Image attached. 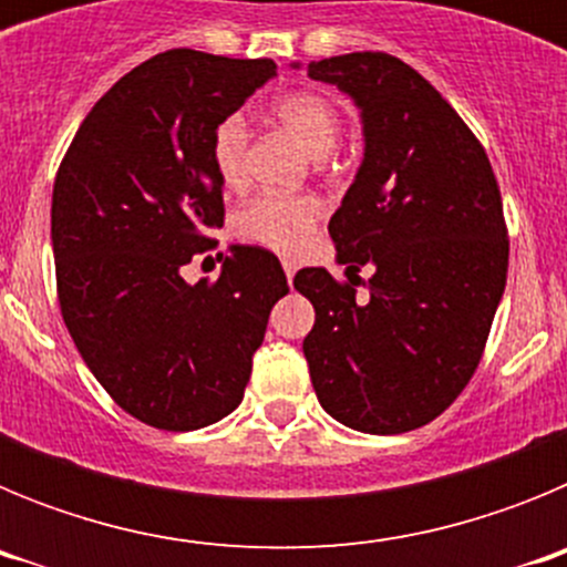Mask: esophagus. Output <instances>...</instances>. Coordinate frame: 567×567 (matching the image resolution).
<instances>
[{
    "mask_svg": "<svg viewBox=\"0 0 567 567\" xmlns=\"http://www.w3.org/2000/svg\"><path fill=\"white\" fill-rule=\"evenodd\" d=\"M295 269H298V267H295L292 260H284V272H287L289 284H292V278H295Z\"/></svg>",
    "mask_w": 567,
    "mask_h": 567,
    "instance_id": "esophagus-1",
    "label": "esophagus"
}]
</instances>
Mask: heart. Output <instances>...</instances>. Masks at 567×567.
<instances>
[{
  "label": "heart",
  "instance_id": "obj_1",
  "mask_svg": "<svg viewBox=\"0 0 567 567\" xmlns=\"http://www.w3.org/2000/svg\"><path fill=\"white\" fill-rule=\"evenodd\" d=\"M272 118L312 158H323L338 144L340 110L323 93H287L272 104ZM247 144L249 133L240 115H229L215 127L213 162L229 187H240L247 178ZM318 218L320 207L309 195H260L235 215V235L258 247L292 255L307 247Z\"/></svg>",
  "mask_w": 567,
  "mask_h": 567
}]
</instances>
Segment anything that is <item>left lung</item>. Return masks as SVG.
I'll use <instances>...</instances> for the list:
<instances>
[{
	"mask_svg": "<svg viewBox=\"0 0 567 567\" xmlns=\"http://www.w3.org/2000/svg\"><path fill=\"white\" fill-rule=\"evenodd\" d=\"M307 73L352 99L363 124V162L329 221L349 284L318 267L295 275L315 307V394L354 432H412L463 392L503 298L497 178L452 104L400 59L365 50ZM363 266L373 278L358 299Z\"/></svg>",
	"mask_w": 567,
	"mask_h": 567,
	"instance_id": "8db88e82",
	"label": "left lung"
}]
</instances>
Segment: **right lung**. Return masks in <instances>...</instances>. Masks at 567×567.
Segmentation results:
<instances>
[{
	"mask_svg": "<svg viewBox=\"0 0 567 567\" xmlns=\"http://www.w3.org/2000/svg\"><path fill=\"white\" fill-rule=\"evenodd\" d=\"M278 76L272 59L167 50L90 110L53 184L50 240L64 323L124 412L167 432L218 423L244 400L275 300L269 249L229 247L215 284H187L224 224L213 133Z\"/></svg>",
	"mask_w": 567,
	"mask_h": 567,
	"instance_id": "obj_1",
	"label": "right lung"
}]
</instances>
